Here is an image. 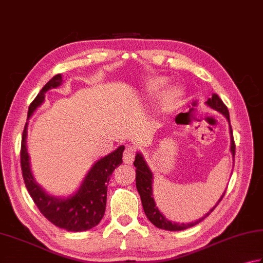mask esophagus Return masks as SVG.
Listing matches in <instances>:
<instances>
[{
    "mask_svg": "<svg viewBox=\"0 0 263 263\" xmlns=\"http://www.w3.org/2000/svg\"><path fill=\"white\" fill-rule=\"evenodd\" d=\"M135 156H136V148L132 145H128L126 147V150L123 151V156H122L123 162L130 165V163H133L134 159H135Z\"/></svg>",
    "mask_w": 263,
    "mask_h": 263,
    "instance_id": "obj_1",
    "label": "esophagus"
}]
</instances>
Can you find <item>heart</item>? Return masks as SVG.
I'll use <instances>...</instances> for the list:
<instances>
[{
	"label": "heart",
	"mask_w": 263,
	"mask_h": 263,
	"mask_svg": "<svg viewBox=\"0 0 263 263\" xmlns=\"http://www.w3.org/2000/svg\"><path fill=\"white\" fill-rule=\"evenodd\" d=\"M165 79L162 78H156L151 80L150 82V90L152 92H158L160 90V89L165 86ZM180 95V90H177V89H174V90H172L170 93L167 95V104H173L175 101L176 98Z\"/></svg>",
	"instance_id": "heart-1"
}]
</instances>
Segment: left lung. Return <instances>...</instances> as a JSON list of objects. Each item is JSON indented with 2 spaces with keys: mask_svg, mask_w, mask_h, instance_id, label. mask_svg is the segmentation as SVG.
Listing matches in <instances>:
<instances>
[{
  "mask_svg": "<svg viewBox=\"0 0 263 263\" xmlns=\"http://www.w3.org/2000/svg\"><path fill=\"white\" fill-rule=\"evenodd\" d=\"M206 104L209 106H211L214 110L221 112L223 115L228 121L230 123V118H229V111H228V107L226 106V104L222 102L221 98L216 95V93H213L212 98H209L207 100ZM230 134H231V153L232 157L235 158V141H234V135H232V129L230 126ZM134 166L136 167V187L137 191L141 196V200H142V205H143V210H144L145 215L148 220L151 221V223L153 226H156L159 229L163 230H170V231H180V230H184L187 229V228H191L193 226H196L201 222L205 217L209 216L211 213L214 211L215 207L219 205V202L222 200V198L224 197V193L222 195L221 199L216 202L215 206L213 209L205 214V216H202L201 219L197 220L195 222H190V223H173V222L168 221L165 216H163L161 213L158 210V207L156 206V202L153 200V195H152V173L150 171V168L147 167L146 162L143 159L142 155L137 153L135 157V161H134Z\"/></svg>",
  "mask_w": 263,
  "mask_h": 263,
  "instance_id": "8db88e82",
  "label": "left lung"
}]
</instances>
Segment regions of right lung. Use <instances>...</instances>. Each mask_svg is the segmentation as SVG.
<instances>
[{
    "instance_id": "obj_1",
    "label": "right lung",
    "mask_w": 263,
    "mask_h": 263,
    "mask_svg": "<svg viewBox=\"0 0 263 263\" xmlns=\"http://www.w3.org/2000/svg\"><path fill=\"white\" fill-rule=\"evenodd\" d=\"M62 81V74H57L41 89L28 107V117H31L36 107L41 105L44 101V93L49 89L58 87ZM26 133L27 123L25 125L23 132L21 148L23 178L27 191L39 211L51 223L67 231H86L96 227L105 213L108 181L113 171L122 163V152L125 150V146H119L115 152L98 160L89 171L76 195L61 199L47 195L34 181L26 148Z\"/></svg>"
}]
</instances>
